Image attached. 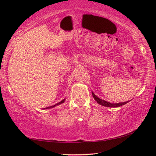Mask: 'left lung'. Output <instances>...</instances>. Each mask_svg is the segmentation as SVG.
I'll use <instances>...</instances> for the list:
<instances>
[{"instance_id": "1", "label": "left lung", "mask_w": 156, "mask_h": 156, "mask_svg": "<svg viewBox=\"0 0 156 156\" xmlns=\"http://www.w3.org/2000/svg\"><path fill=\"white\" fill-rule=\"evenodd\" d=\"M92 96H93L94 98L95 99V100L98 103L99 105H101L102 106H105V107H120V106H122V105H125L126 103H127V102H129V101H126V102H119V103H110L109 102H107L105 101L104 100H102L99 98L98 97H97L96 95H95L93 92H92Z\"/></svg>"}]
</instances>
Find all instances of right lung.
Returning a JSON list of instances; mask_svg holds the SVG:
<instances>
[{"mask_svg":"<svg viewBox=\"0 0 156 156\" xmlns=\"http://www.w3.org/2000/svg\"><path fill=\"white\" fill-rule=\"evenodd\" d=\"M65 99H64V100H62V101H60V102H58V103H57V104H56V105H53V106H51V107H48L44 108V109H50V108H53V107H56V106H57V105H60V104H62V103H63V102H65Z\"/></svg>","mask_w":156,"mask_h":156,"instance_id":"add662e5","label":"right lung"}]
</instances>
